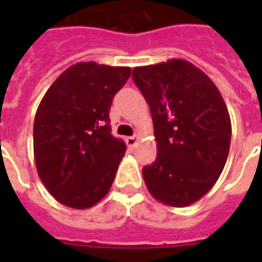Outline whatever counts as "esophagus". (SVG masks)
Segmentation results:
<instances>
[{
    "mask_svg": "<svg viewBox=\"0 0 262 262\" xmlns=\"http://www.w3.org/2000/svg\"><path fill=\"white\" fill-rule=\"evenodd\" d=\"M137 141H139V139H137V136H130V137H126L127 147L135 148L136 145H137Z\"/></svg>",
    "mask_w": 262,
    "mask_h": 262,
    "instance_id": "1",
    "label": "esophagus"
}]
</instances>
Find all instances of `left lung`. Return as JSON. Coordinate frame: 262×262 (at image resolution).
Returning a JSON list of instances; mask_svg holds the SVG:
<instances>
[{
	"label": "left lung",
	"mask_w": 262,
	"mask_h": 262,
	"mask_svg": "<svg viewBox=\"0 0 262 262\" xmlns=\"http://www.w3.org/2000/svg\"><path fill=\"white\" fill-rule=\"evenodd\" d=\"M149 104L158 155L143 177L154 199L182 208L215 185L227 162L231 119L213 81L185 59L133 69Z\"/></svg>",
	"instance_id": "left-lung-1"
}]
</instances>
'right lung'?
<instances>
[{
    "mask_svg": "<svg viewBox=\"0 0 262 262\" xmlns=\"http://www.w3.org/2000/svg\"><path fill=\"white\" fill-rule=\"evenodd\" d=\"M130 72L127 67L76 63L58 76L39 103L35 164L58 203L87 209L110 190L126 145L111 135L108 113Z\"/></svg>",
    "mask_w": 262,
    "mask_h": 262,
    "instance_id": "obj_1",
    "label": "right lung"
}]
</instances>
